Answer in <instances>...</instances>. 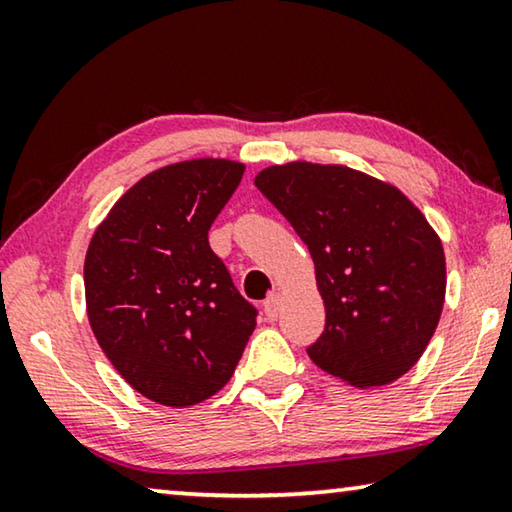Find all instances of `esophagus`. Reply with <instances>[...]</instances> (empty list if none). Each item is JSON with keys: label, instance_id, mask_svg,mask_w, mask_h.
<instances>
[{"label": "esophagus", "instance_id": "obj_1", "mask_svg": "<svg viewBox=\"0 0 512 512\" xmlns=\"http://www.w3.org/2000/svg\"><path fill=\"white\" fill-rule=\"evenodd\" d=\"M264 314L268 320L277 318V314H280V293H273L264 300Z\"/></svg>", "mask_w": 512, "mask_h": 512}]
</instances>
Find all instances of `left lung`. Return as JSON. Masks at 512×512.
I'll use <instances>...</instances> for the list:
<instances>
[{"mask_svg":"<svg viewBox=\"0 0 512 512\" xmlns=\"http://www.w3.org/2000/svg\"><path fill=\"white\" fill-rule=\"evenodd\" d=\"M255 185L305 241L325 302L307 354L352 386L402 377L427 348L445 302V253L400 189L339 164L291 162Z\"/></svg>","mask_w":512,"mask_h":512,"instance_id":"8db88e82","label":"left lung"}]
</instances>
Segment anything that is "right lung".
Instances as JSON below:
<instances>
[{"label":"right lung","instance_id":"right-lung-1","mask_svg":"<svg viewBox=\"0 0 512 512\" xmlns=\"http://www.w3.org/2000/svg\"><path fill=\"white\" fill-rule=\"evenodd\" d=\"M244 164L189 160L149 173L112 207L85 257L92 332L119 375L164 406L228 384L257 309L210 248Z\"/></svg>","mask_w":512,"mask_h":512}]
</instances>
